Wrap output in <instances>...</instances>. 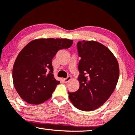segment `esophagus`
<instances>
[{
  "instance_id": "obj_1",
  "label": "esophagus",
  "mask_w": 135,
  "mask_h": 135,
  "mask_svg": "<svg viewBox=\"0 0 135 135\" xmlns=\"http://www.w3.org/2000/svg\"><path fill=\"white\" fill-rule=\"evenodd\" d=\"M71 79V77L70 76H69L67 77V78H63V81H64L65 82V83H68L69 81Z\"/></svg>"
}]
</instances>
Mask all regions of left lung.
<instances>
[{
  "label": "left lung",
  "mask_w": 135,
  "mask_h": 135,
  "mask_svg": "<svg viewBox=\"0 0 135 135\" xmlns=\"http://www.w3.org/2000/svg\"><path fill=\"white\" fill-rule=\"evenodd\" d=\"M80 88L69 92L73 105L79 110L92 111L107 101L114 92L119 77L117 60L107 47L94 41L77 44Z\"/></svg>",
  "instance_id": "1"
}]
</instances>
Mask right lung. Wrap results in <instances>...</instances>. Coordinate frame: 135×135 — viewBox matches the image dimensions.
Returning <instances> with one entry per match:
<instances>
[{"instance_id":"add662e5","label":"right lung","mask_w":135,"mask_h":135,"mask_svg":"<svg viewBox=\"0 0 135 135\" xmlns=\"http://www.w3.org/2000/svg\"><path fill=\"white\" fill-rule=\"evenodd\" d=\"M69 39L41 38L31 41L20 52L13 66L14 87L29 104H42L52 96L59 81L53 74L52 61L58 51L71 46Z\"/></svg>"}]
</instances>
